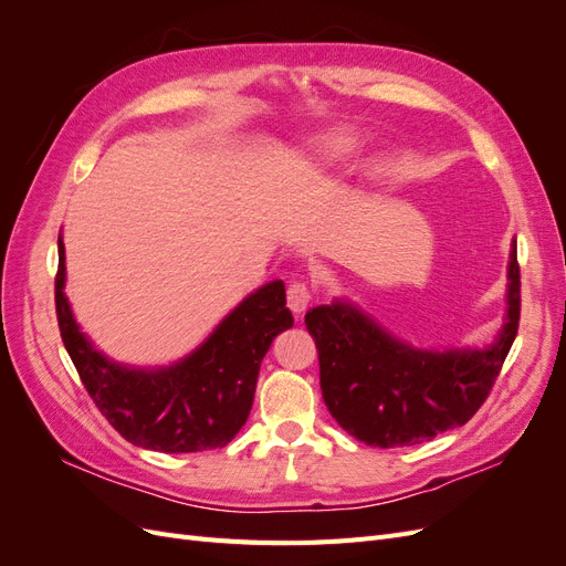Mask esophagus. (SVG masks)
Masks as SVG:
<instances>
[{
    "label": "esophagus",
    "mask_w": 566,
    "mask_h": 566,
    "mask_svg": "<svg viewBox=\"0 0 566 566\" xmlns=\"http://www.w3.org/2000/svg\"><path fill=\"white\" fill-rule=\"evenodd\" d=\"M312 293H310V285L295 281L293 285L287 287V306L293 314H302L306 310V304H310Z\"/></svg>",
    "instance_id": "1"
}]
</instances>
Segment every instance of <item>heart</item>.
<instances>
[{
	"instance_id": "heart-1",
	"label": "heart",
	"mask_w": 566,
	"mask_h": 566,
	"mask_svg": "<svg viewBox=\"0 0 566 566\" xmlns=\"http://www.w3.org/2000/svg\"><path fill=\"white\" fill-rule=\"evenodd\" d=\"M358 148V139L349 132H331L323 134L318 139H314L302 153V163L306 165H316V167H328L339 160H345L347 156Z\"/></svg>"
}]
</instances>
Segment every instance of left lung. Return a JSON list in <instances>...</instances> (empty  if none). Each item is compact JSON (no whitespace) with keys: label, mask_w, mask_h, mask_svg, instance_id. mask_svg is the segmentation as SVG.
<instances>
[{"label":"left lung","mask_w":566,"mask_h":566,"mask_svg":"<svg viewBox=\"0 0 566 566\" xmlns=\"http://www.w3.org/2000/svg\"><path fill=\"white\" fill-rule=\"evenodd\" d=\"M503 331L484 349H418L347 302L306 312L321 391L342 430L368 447L397 449L465 424L489 397L520 328V264L512 243Z\"/></svg>","instance_id":"obj_1"}]
</instances>
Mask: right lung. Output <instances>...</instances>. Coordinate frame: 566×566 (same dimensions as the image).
I'll return each instance as SVG.
<instances>
[{"label": "right lung", "instance_id": "add662e5", "mask_svg": "<svg viewBox=\"0 0 566 566\" xmlns=\"http://www.w3.org/2000/svg\"><path fill=\"white\" fill-rule=\"evenodd\" d=\"M65 250L59 235L56 316L84 389L134 447L163 453L221 449L245 424L256 375L273 337L293 328L283 281L254 290L214 333L167 368H129L101 354L80 331L63 293Z\"/></svg>", "mask_w": 566, "mask_h": 566}]
</instances>
